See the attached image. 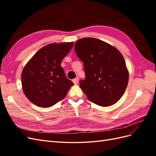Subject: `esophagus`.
Returning a JSON list of instances; mask_svg holds the SVG:
<instances>
[{
    "mask_svg": "<svg viewBox=\"0 0 156 156\" xmlns=\"http://www.w3.org/2000/svg\"><path fill=\"white\" fill-rule=\"evenodd\" d=\"M73 83H74L75 84H77L78 83V82H79V78H78V77H76L75 79H73Z\"/></svg>",
    "mask_w": 156,
    "mask_h": 156,
    "instance_id": "1",
    "label": "esophagus"
}]
</instances>
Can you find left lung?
<instances>
[{
    "label": "left lung",
    "instance_id": "left-lung-1",
    "mask_svg": "<svg viewBox=\"0 0 156 156\" xmlns=\"http://www.w3.org/2000/svg\"><path fill=\"white\" fill-rule=\"evenodd\" d=\"M75 51L84 63L85 79L80 87L88 100L95 104L108 107L123 96L129 73L123 56L115 47L93 37L77 41Z\"/></svg>",
    "mask_w": 156,
    "mask_h": 156
}]
</instances>
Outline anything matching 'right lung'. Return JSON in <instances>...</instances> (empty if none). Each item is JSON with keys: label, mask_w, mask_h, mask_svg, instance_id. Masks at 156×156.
Wrapping results in <instances>:
<instances>
[{"label": "right lung", "mask_w": 156, "mask_h": 156, "mask_svg": "<svg viewBox=\"0 0 156 156\" xmlns=\"http://www.w3.org/2000/svg\"><path fill=\"white\" fill-rule=\"evenodd\" d=\"M73 42L50 44L41 48L27 63L21 74L26 97L41 107L54 105L66 96L73 83L61 67V62Z\"/></svg>", "instance_id": "obj_1"}]
</instances>
